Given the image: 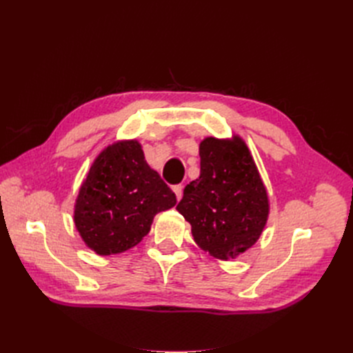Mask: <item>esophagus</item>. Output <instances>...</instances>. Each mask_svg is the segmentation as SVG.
<instances>
[{
  "label": "esophagus",
  "instance_id": "1",
  "mask_svg": "<svg viewBox=\"0 0 353 353\" xmlns=\"http://www.w3.org/2000/svg\"><path fill=\"white\" fill-rule=\"evenodd\" d=\"M174 193L176 194V199L181 200V197H183V185H181V184L175 185V187H174Z\"/></svg>",
  "mask_w": 353,
  "mask_h": 353
}]
</instances>
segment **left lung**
<instances>
[{"label":"left lung","instance_id":"8db88e82","mask_svg":"<svg viewBox=\"0 0 353 353\" xmlns=\"http://www.w3.org/2000/svg\"><path fill=\"white\" fill-rule=\"evenodd\" d=\"M194 241L218 259H234L256 243L268 218V196L249 148L206 138L200 144V176L176 205Z\"/></svg>","mask_w":353,"mask_h":353}]
</instances>
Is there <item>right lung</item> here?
Returning <instances> with one entry per match:
<instances>
[{
	"mask_svg": "<svg viewBox=\"0 0 353 353\" xmlns=\"http://www.w3.org/2000/svg\"><path fill=\"white\" fill-rule=\"evenodd\" d=\"M176 196L147 165L141 145H109L92 163L74 205V225L99 254L134 248L150 231L156 213L175 206Z\"/></svg>",
	"mask_w": 353,
	"mask_h": 353,
	"instance_id": "add662e5",
	"label": "right lung"
}]
</instances>
